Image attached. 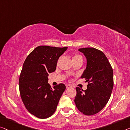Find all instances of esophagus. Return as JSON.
Returning a JSON list of instances; mask_svg holds the SVG:
<instances>
[{"label": "esophagus", "instance_id": "obj_1", "mask_svg": "<svg viewBox=\"0 0 130 130\" xmlns=\"http://www.w3.org/2000/svg\"><path fill=\"white\" fill-rule=\"evenodd\" d=\"M66 87H67V88H72V86L71 84H67L66 85Z\"/></svg>", "mask_w": 130, "mask_h": 130}]
</instances>
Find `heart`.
I'll return each mask as SVG.
<instances>
[{
	"instance_id": "b5f03b06",
	"label": "heart",
	"mask_w": 130,
	"mask_h": 130,
	"mask_svg": "<svg viewBox=\"0 0 130 130\" xmlns=\"http://www.w3.org/2000/svg\"><path fill=\"white\" fill-rule=\"evenodd\" d=\"M82 58L81 56L79 55H74V57H73V59H77V58Z\"/></svg>"
}]
</instances>
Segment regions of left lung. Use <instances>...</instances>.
<instances>
[{
	"label": "left lung",
	"mask_w": 130,
	"mask_h": 130,
	"mask_svg": "<svg viewBox=\"0 0 130 130\" xmlns=\"http://www.w3.org/2000/svg\"><path fill=\"white\" fill-rule=\"evenodd\" d=\"M87 59V67L81 78L88 82L84 91L76 88L75 103L80 112L87 116L99 112L110 98L114 86L113 70L102 51L94 47L78 49Z\"/></svg>",
	"instance_id": "obj_1"
}]
</instances>
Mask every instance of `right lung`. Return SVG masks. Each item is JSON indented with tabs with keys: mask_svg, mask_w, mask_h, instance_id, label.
<instances>
[{
	"mask_svg": "<svg viewBox=\"0 0 130 130\" xmlns=\"http://www.w3.org/2000/svg\"><path fill=\"white\" fill-rule=\"evenodd\" d=\"M68 47H36L23 63L19 77V91L26 108L36 117L45 119L55 112L66 87L59 84L52 88L49 73L55 71L58 60Z\"/></svg>",
	"mask_w": 130,
	"mask_h": 130,
	"instance_id": "obj_1",
	"label": "right lung"
}]
</instances>
